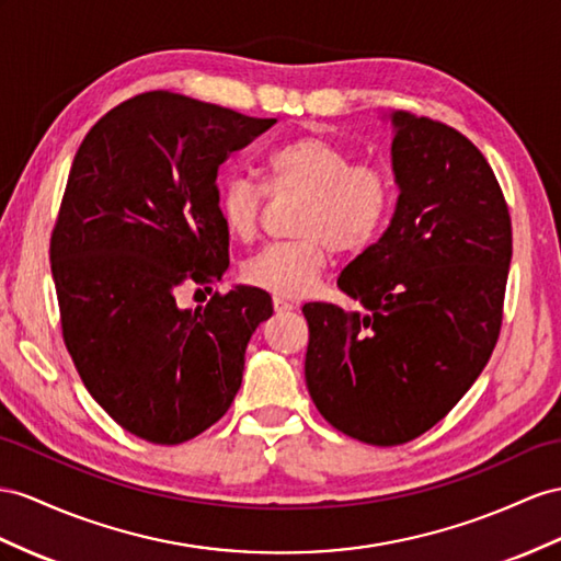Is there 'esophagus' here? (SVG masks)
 Returning <instances> with one entry per match:
<instances>
[{
  "label": "esophagus",
  "instance_id": "34e87169",
  "mask_svg": "<svg viewBox=\"0 0 561 561\" xmlns=\"http://www.w3.org/2000/svg\"><path fill=\"white\" fill-rule=\"evenodd\" d=\"M272 306H275L277 312H289V310H296V306L291 304V300H286L284 296H275L272 298Z\"/></svg>",
  "mask_w": 561,
  "mask_h": 561
}]
</instances>
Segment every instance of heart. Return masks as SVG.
<instances>
[{"mask_svg": "<svg viewBox=\"0 0 561 561\" xmlns=\"http://www.w3.org/2000/svg\"><path fill=\"white\" fill-rule=\"evenodd\" d=\"M272 194L300 196L294 234L243 263L241 275L257 289L296 298L308 294L327 265L329 249L357 253L379 234L393 206V186L377 165H353L351 153L320 135H300L272 149L263 163ZM265 194L249 178H229L218 198L232 237L257 232Z\"/></svg>", "mask_w": 561, "mask_h": 561, "instance_id": "b5f03b06", "label": "heart"}]
</instances>
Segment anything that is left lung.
I'll return each instance as SVG.
<instances>
[{"label":"left lung","instance_id":"1","mask_svg":"<svg viewBox=\"0 0 561 561\" xmlns=\"http://www.w3.org/2000/svg\"><path fill=\"white\" fill-rule=\"evenodd\" d=\"M393 125V218L343 267L363 306L306 304V383L322 417L369 445H400L448 414L491 357L512 222L491 165L453 127L408 111Z\"/></svg>","mask_w":561,"mask_h":561}]
</instances>
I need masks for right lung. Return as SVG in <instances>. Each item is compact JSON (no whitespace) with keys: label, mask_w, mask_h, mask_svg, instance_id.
Listing matches in <instances>:
<instances>
[{"label":"right lung","mask_w":561,"mask_h":561,"mask_svg":"<svg viewBox=\"0 0 561 561\" xmlns=\"http://www.w3.org/2000/svg\"><path fill=\"white\" fill-rule=\"evenodd\" d=\"M275 123L147 92L108 111L73 158L49 247L64 341L96 403L144 440L178 445L218 422L272 318L255 286L196 310L178 289L222 279L218 170Z\"/></svg>","instance_id":"right-lung-1"}]
</instances>
